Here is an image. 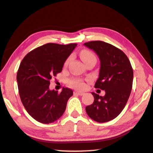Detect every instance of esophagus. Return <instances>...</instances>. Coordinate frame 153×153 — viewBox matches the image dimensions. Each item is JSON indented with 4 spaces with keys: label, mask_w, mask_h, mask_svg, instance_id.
Wrapping results in <instances>:
<instances>
[{
    "label": "esophagus",
    "mask_w": 153,
    "mask_h": 153,
    "mask_svg": "<svg viewBox=\"0 0 153 153\" xmlns=\"http://www.w3.org/2000/svg\"><path fill=\"white\" fill-rule=\"evenodd\" d=\"M74 94H78L79 96H82V95L84 94V93L82 92H80V91H76V92H74Z\"/></svg>",
    "instance_id": "34e87169"
}]
</instances>
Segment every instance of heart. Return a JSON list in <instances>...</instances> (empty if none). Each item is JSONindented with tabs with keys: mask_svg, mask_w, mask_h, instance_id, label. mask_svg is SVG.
<instances>
[{
	"mask_svg": "<svg viewBox=\"0 0 153 153\" xmlns=\"http://www.w3.org/2000/svg\"><path fill=\"white\" fill-rule=\"evenodd\" d=\"M80 58H81L82 61L85 63L86 61L90 60V59H96V56L91 51H88V50H84L81 52V53H80ZM68 61H69V59H67L65 62V65H67ZM70 85L72 86L79 88H83L85 86L84 83L83 82V81L81 79L72 80V81L70 82Z\"/></svg>",
	"mask_w": 153,
	"mask_h": 153,
	"instance_id": "1",
	"label": "heart"
}]
</instances>
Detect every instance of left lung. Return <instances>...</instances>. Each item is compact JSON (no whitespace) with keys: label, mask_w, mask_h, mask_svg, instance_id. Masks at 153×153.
I'll return each mask as SVG.
<instances>
[{"label":"left lung","mask_w":153,"mask_h":153,"mask_svg":"<svg viewBox=\"0 0 153 153\" xmlns=\"http://www.w3.org/2000/svg\"><path fill=\"white\" fill-rule=\"evenodd\" d=\"M99 57V77L94 87L105 91L103 97L92 92L94 102L87 106L89 117L98 123L113 120L125 107L133 83V69L128 56L120 49L102 41L84 44Z\"/></svg>","instance_id":"8db88e82"}]
</instances>
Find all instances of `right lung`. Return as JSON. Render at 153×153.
I'll list each match as a JSON object with an SVG mask.
<instances>
[{"instance_id": "obj_1", "label": "right lung", "mask_w": 153, "mask_h": 153, "mask_svg": "<svg viewBox=\"0 0 153 153\" xmlns=\"http://www.w3.org/2000/svg\"><path fill=\"white\" fill-rule=\"evenodd\" d=\"M76 46L46 44L30 52L21 62L17 74L21 100L29 115L38 122L53 123L65 111L72 90L63 88L58 93L49 89V85L52 77L61 73Z\"/></svg>"}]
</instances>
